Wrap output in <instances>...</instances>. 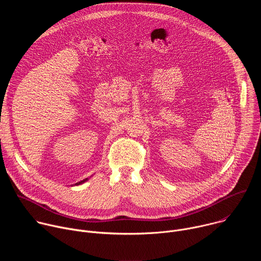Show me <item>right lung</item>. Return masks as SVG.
<instances>
[{"label":"right lung","mask_w":261,"mask_h":261,"mask_svg":"<svg viewBox=\"0 0 261 261\" xmlns=\"http://www.w3.org/2000/svg\"><path fill=\"white\" fill-rule=\"evenodd\" d=\"M86 180H88V178H85V179H84V180H82V181H79V182H76V184H75V185H81V184H83V182H85V181H86Z\"/></svg>","instance_id":"1"}]
</instances>
